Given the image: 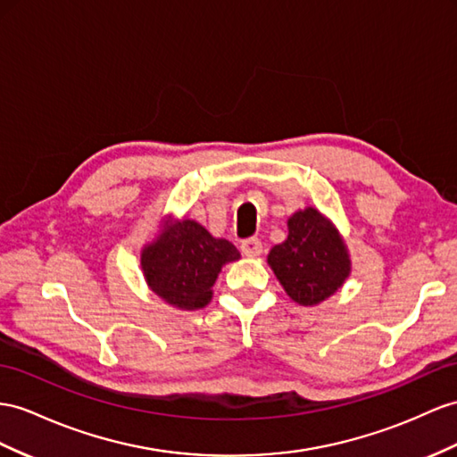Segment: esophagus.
<instances>
[{"label": "esophagus", "mask_w": 457, "mask_h": 457, "mask_svg": "<svg viewBox=\"0 0 457 457\" xmlns=\"http://www.w3.org/2000/svg\"><path fill=\"white\" fill-rule=\"evenodd\" d=\"M241 253L245 256H249V259H254V256H259L262 253V243L256 239V237H249L241 243Z\"/></svg>", "instance_id": "34e87169"}]
</instances>
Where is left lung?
I'll list each match as a JSON object with an SVG mask.
<instances>
[{"mask_svg":"<svg viewBox=\"0 0 457 457\" xmlns=\"http://www.w3.org/2000/svg\"><path fill=\"white\" fill-rule=\"evenodd\" d=\"M266 261L289 299L303 307L330 299L351 274V256L340 229L314 206L287 218V239L274 245Z\"/></svg>","mask_w":457,"mask_h":457,"instance_id":"obj_1","label":"left lung"}]
</instances>
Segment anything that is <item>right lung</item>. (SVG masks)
Listing matches in <instances>:
<instances>
[{
    "label": "right lung",
    "mask_w": 457,
    "mask_h": 457,
    "mask_svg": "<svg viewBox=\"0 0 457 457\" xmlns=\"http://www.w3.org/2000/svg\"><path fill=\"white\" fill-rule=\"evenodd\" d=\"M241 259L228 239L191 218L162 220L158 236L140 249V270L152 294L179 311L206 307L221 268Z\"/></svg>",
    "instance_id": "1"
}]
</instances>
